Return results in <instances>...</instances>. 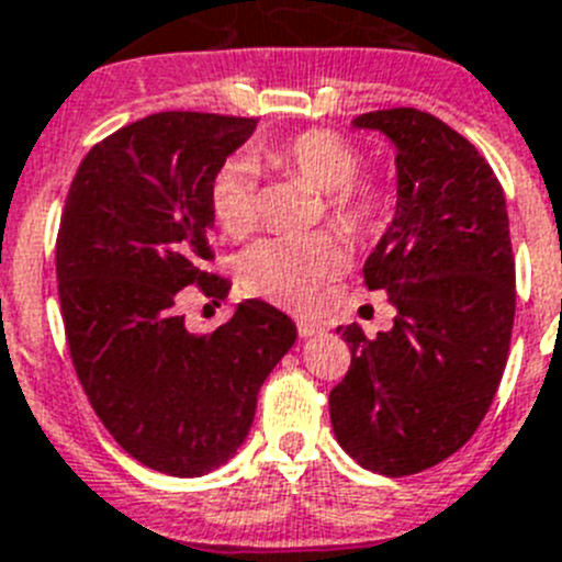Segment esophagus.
<instances>
[{"label":"esophagus","mask_w":562,"mask_h":562,"mask_svg":"<svg viewBox=\"0 0 562 562\" xmlns=\"http://www.w3.org/2000/svg\"><path fill=\"white\" fill-rule=\"evenodd\" d=\"M323 323H317V319H306V317H301L297 319V334L303 336V339H308V336H314V334H323Z\"/></svg>","instance_id":"obj_1"}]
</instances>
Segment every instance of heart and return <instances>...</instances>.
<instances>
[{"mask_svg":"<svg viewBox=\"0 0 562 562\" xmlns=\"http://www.w3.org/2000/svg\"><path fill=\"white\" fill-rule=\"evenodd\" d=\"M267 162L281 173L325 192V217L350 237L372 232L381 221L383 192L370 181H356L361 151L341 135L325 130L303 132L281 146L267 148ZM212 212L228 237L239 239L259 223L256 173L245 159H228L212 179ZM341 270V248L330 234L261 239L239 261V278L254 295L272 297L292 308H308L323 286Z\"/></svg>","mask_w":562,"mask_h":562,"instance_id":"1","label":"heart"}]
</instances>
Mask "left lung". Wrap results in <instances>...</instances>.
<instances>
[{
    "mask_svg": "<svg viewBox=\"0 0 562 562\" xmlns=\"http://www.w3.org/2000/svg\"><path fill=\"white\" fill-rule=\"evenodd\" d=\"M352 126L397 148V210L364 265L397 317L375 339L339 328L352 361L330 425L361 467L405 477L461 450L488 414L516 314L510 226L491 165L445 121L394 106Z\"/></svg>",
    "mask_w": 562,
    "mask_h": 562,
    "instance_id": "left-lung-1",
    "label": "left lung"
}]
</instances>
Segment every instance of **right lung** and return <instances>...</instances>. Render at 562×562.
<instances>
[{
  "instance_id": "add662e5",
  "label": "right lung",
  "mask_w": 562,
  "mask_h": 562,
  "mask_svg": "<svg viewBox=\"0 0 562 562\" xmlns=\"http://www.w3.org/2000/svg\"><path fill=\"white\" fill-rule=\"evenodd\" d=\"M254 117L157 112L95 143L57 232V292L79 383L117 445L173 477L223 467L248 438L256 397L297 339L284 312L245 301L212 334L179 312L187 286L223 301L206 272L212 179Z\"/></svg>"
}]
</instances>
